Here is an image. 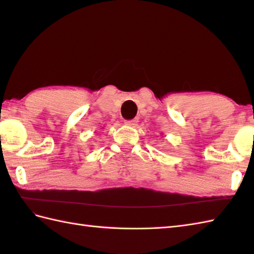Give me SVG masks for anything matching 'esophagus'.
<instances>
[{
	"label": "esophagus",
	"instance_id": "1",
	"mask_svg": "<svg viewBox=\"0 0 254 254\" xmlns=\"http://www.w3.org/2000/svg\"><path fill=\"white\" fill-rule=\"evenodd\" d=\"M137 119H134V120H128L126 121V124L128 127H135V126H137Z\"/></svg>",
	"mask_w": 254,
	"mask_h": 254
}]
</instances>
